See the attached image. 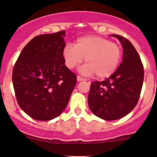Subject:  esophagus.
Returning <instances> with one entry per match:
<instances>
[{
	"mask_svg": "<svg viewBox=\"0 0 157 157\" xmlns=\"http://www.w3.org/2000/svg\"><path fill=\"white\" fill-rule=\"evenodd\" d=\"M77 80H78V81H82V80H86V79L83 78V77H80V76H79V75L77 77Z\"/></svg>",
	"mask_w": 157,
	"mask_h": 157,
	"instance_id": "1",
	"label": "esophagus"
}]
</instances>
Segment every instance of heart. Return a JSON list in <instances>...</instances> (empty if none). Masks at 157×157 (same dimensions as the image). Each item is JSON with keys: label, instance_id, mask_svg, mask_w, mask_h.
Here are the masks:
<instances>
[{"label": "heart", "instance_id": "obj_1", "mask_svg": "<svg viewBox=\"0 0 157 157\" xmlns=\"http://www.w3.org/2000/svg\"><path fill=\"white\" fill-rule=\"evenodd\" d=\"M66 66L73 69L85 58L86 64L80 68L85 75L96 74L98 78L110 77L116 71L122 56L121 46L106 38L86 36L76 40L74 45H67L63 49Z\"/></svg>", "mask_w": 157, "mask_h": 157}]
</instances>
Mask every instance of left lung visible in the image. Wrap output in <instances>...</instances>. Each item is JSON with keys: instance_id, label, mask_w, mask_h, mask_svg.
<instances>
[{"instance_id": "8db88e82", "label": "left lung", "mask_w": 157, "mask_h": 157, "mask_svg": "<svg viewBox=\"0 0 157 157\" xmlns=\"http://www.w3.org/2000/svg\"><path fill=\"white\" fill-rule=\"evenodd\" d=\"M123 47L119 67L103 81L91 82L88 105L93 114L107 121L127 115L137 105L143 86L144 71L140 56L127 39L116 34Z\"/></svg>"}]
</instances>
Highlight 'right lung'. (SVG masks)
Wrapping results in <instances>:
<instances>
[{"mask_svg": "<svg viewBox=\"0 0 157 157\" xmlns=\"http://www.w3.org/2000/svg\"><path fill=\"white\" fill-rule=\"evenodd\" d=\"M65 31L36 36L19 55L12 80L20 107L30 117L48 121L66 108L77 75L64 64Z\"/></svg>", "mask_w": 157, "mask_h": 157, "instance_id": "right-lung-1", "label": "right lung"}]
</instances>
